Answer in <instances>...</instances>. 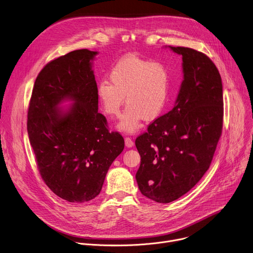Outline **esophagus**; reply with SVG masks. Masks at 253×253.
I'll return each instance as SVG.
<instances>
[{
	"label": "esophagus",
	"mask_w": 253,
	"mask_h": 253,
	"mask_svg": "<svg viewBox=\"0 0 253 253\" xmlns=\"http://www.w3.org/2000/svg\"><path fill=\"white\" fill-rule=\"evenodd\" d=\"M125 145H126V147L131 148V147L134 146V142H133V140L130 137H126L125 138Z\"/></svg>",
	"instance_id": "34e87169"
}]
</instances>
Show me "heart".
I'll return each instance as SVG.
<instances>
[{
	"label": "heart",
	"instance_id": "b5f03b06",
	"mask_svg": "<svg viewBox=\"0 0 253 253\" xmlns=\"http://www.w3.org/2000/svg\"><path fill=\"white\" fill-rule=\"evenodd\" d=\"M109 80L97 84L96 96L110 117L120 113L126 96L128 105L118 123V129L123 132L138 131L144 118L157 119L170 103V72L160 61L127 55L111 68Z\"/></svg>",
	"mask_w": 253,
	"mask_h": 253
}]
</instances>
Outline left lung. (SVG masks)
<instances>
[{
	"label": "left lung",
	"instance_id": "left-lung-1",
	"mask_svg": "<svg viewBox=\"0 0 253 253\" xmlns=\"http://www.w3.org/2000/svg\"><path fill=\"white\" fill-rule=\"evenodd\" d=\"M183 56L184 80L174 108L136 138L142 195L157 203L176 201L203 178L212 161L223 123L221 77L205 53L170 46Z\"/></svg>",
	"mask_w": 253,
	"mask_h": 253
}]
</instances>
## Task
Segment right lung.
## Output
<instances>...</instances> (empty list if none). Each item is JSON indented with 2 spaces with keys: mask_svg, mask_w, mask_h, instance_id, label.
Wrapping results in <instances>:
<instances>
[{
  "mask_svg": "<svg viewBox=\"0 0 253 253\" xmlns=\"http://www.w3.org/2000/svg\"><path fill=\"white\" fill-rule=\"evenodd\" d=\"M96 51L77 49L46 63L38 74L28 109V134L44 184L59 198L84 203L97 197L109 167L124 149L98 112L91 69ZM75 100L69 112L57 105Z\"/></svg>",
  "mask_w": 253,
  "mask_h": 253,
  "instance_id": "right-lung-1",
  "label": "right lung"
}]
</instances>
